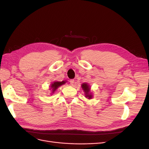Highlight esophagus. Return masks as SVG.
I'll return each instance as SVG.
<instances>
[{
	"instance_id": "34e87169",
	"label": "esophagus",
	"mask_w": 149,
	"mask_h": 149,
	"mask_svg": "<svg viewBox=\"0 0 149 149\" xmlns=\"http://www.w3.org/2000/svg\"><path fill=\"white\" fill-rule=\"evenodd\" d=\"M70 84H71L73 85V84H74V79H70Z\"/></svg>"
}]
</instances>
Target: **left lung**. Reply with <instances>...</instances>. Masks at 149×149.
I'll use <instances>...</instances> for the list:
<instances>
[{"mask_svg":"<svg viewBox=\"0 0 149 149\" xmlns=\"http://www.w3.org/2000/svg\"><path fill=\"white\" fill-rule=\"evenodd\" d=\"M82 88L83 89L85 93H86V97H88L89 99H91L92 97V95H91V94H89V89L90 88H89L88 85L86 83H84L82 85Z\"/></svg>","mask_w":149,"mask_h":149,"instance_id":"8db88e82","label":"left lung"}]
</instances>
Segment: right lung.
Listing matches in <instances>:
<instances>
[{
  "label": "right lung",
  "instance_id": "obj_1",
  "mask_svg": "<svg viewBox=\"0 0 149 149\" xmlns=\"http://www.w3.org/2000/svg\"><path fill=\"white\" fill-rule=\"evenodd\" d=\"M65 81H61V82L56 81V82H55V83H53L52 84V86H51V88H52L53 92L55 91V90H56L58 87L60 86L61 85L63 84H65Z\"/></svg>",
  "mask_w": 149,
  "mask_h": 149
}]
</instances>
